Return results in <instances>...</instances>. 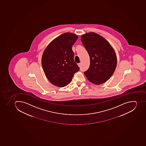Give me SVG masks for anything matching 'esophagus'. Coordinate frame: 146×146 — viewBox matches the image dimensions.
I'll list each match as a JSON object with an SVG mask.
<instances>
[{
  "mask_svg": "<svg viewBox=\"0 0 146 146\" xmlns=\"http://www.w3.org/2000/svg\"><path fill=\"white\" fill-rule=\"evenodd\" d=\"M78 65L79 67L81 66V63H78V64H77Z\"/></svg>",
  "mask_w": 146,
  "mask_h": 146,
  "instance_id": "1",
  "label": "esophagus"
}]
</instances>
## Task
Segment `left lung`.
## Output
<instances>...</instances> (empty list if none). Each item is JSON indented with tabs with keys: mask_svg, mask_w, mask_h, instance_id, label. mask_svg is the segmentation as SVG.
<instances>
[{
	"mask_svg": "<svg viewBox=\"0 0 146 146\" xmlns=\"http://www.w3.org/2000/svg\"><path fill=\"white\" fill-rule=\"evenodd\" d=\"M81 41L90 57L89 68L84 73L88 81L95 84L106 82L117 66L116 53L110 43L96 33L83 35Z\"/></svg>",
	"mask_w": 146,
	"mask_h": 146,
	"instance_id": "1",
	"label": "left lung"
}]
</instances>
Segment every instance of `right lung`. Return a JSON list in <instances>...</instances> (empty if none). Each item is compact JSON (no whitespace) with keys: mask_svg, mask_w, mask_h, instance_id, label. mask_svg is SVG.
Returning a JSON list of instances; mask_svg holds the SVG:
<instances>
[{"mask_svg":"<svg viewBox=\"0 0 146 146\" xmlns=\"http://www.w3.org/2000/svg\"><path fill=\"white\" fill-rule=\"evenodd\" d=\"M77 38L75 34L64 33L53 40L44 52L41 64L46 76L52 84L65 87L79 70L74 62L72 50Z\"/></svg>","mask_w":146,"mask_h":146,"instance_id":"1","label":"right lung"}]
</instances>
